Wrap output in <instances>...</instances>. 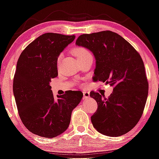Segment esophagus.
I'll use <instances>...</instances> for the list:
<instances>
[{"mask_svg": "<svg viewBox=\"0 0 159 159\" xmlns=\"http://www.w3.org/2000/svg\"><path fill=\"white\" fill-rule=\"evenodd\" d=\"M83 93H84V99H88L90 97V93H89V92L84 91V92H83Z\"/></svg>", "mask_w": 159, "mask_h": 159, "instance_id": "34e87169", "label": "esophagus"}]
</instances>
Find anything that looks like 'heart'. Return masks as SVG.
<instances>
[{
	"instance_id": "b5f03b06",
	"label": "heart",
	"mask_w": 159,
	"mask_h": 159,
	"mask_svg": "<svg viewBox=\"0 0 159 159\" xmlns=\"http://www.w3.org/2000/svg\"><path fill=\"white\" fill-rule=\"evenodd\" d=\"M72 52L73 55H74L75 56V58H77V60L84 58L85 57L91 55L89 53V51H88L86 48H84V47H82V46L75 47V48H74L72 50ZM60 60H61V56H58V59H57V63H58V65L59 64Z\"/></svg>"
}]
</instances>
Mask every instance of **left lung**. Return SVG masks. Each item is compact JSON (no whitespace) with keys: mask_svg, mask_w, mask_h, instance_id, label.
<instances>
[{"mask_svg":"<svg viewBox=\"0 0 159 159\" xmlns=\"http://www.w3.org/2000/svg\"><path fill=\"white\" fill-rule=\"evenodd\" d=\"M75 44L93 52L96 58L93 81L113 86L108 98L97 92L90 96L98 104L91 116L93 127L108 136H119L140 120L148 97V83L140 54L116 33L103 30L79 36Z\"/></svg>","mask_w":159,"mask_h":159,"instance_id":"8db88e82","label":"left lung"}]
</instances>
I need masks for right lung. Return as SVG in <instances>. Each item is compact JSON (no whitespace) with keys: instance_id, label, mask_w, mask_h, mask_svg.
<instances>
[{"instance_id":"right-lung-1","label":"right lung","mask_w":159,"mask_h":159,"mask_svg":"<svg viewBox=\"0 0 159 159\" xmlns=\"http://www.w3.org/2000/svg\"><path fill=\"white\" fill-rule=\"evenodd\" d=\"M75 35L46 33L30 43L19 56L13 78V94L19 116L33 134L54 138L68 129L80 91L53 97L50 82L58 76L59 54Z\"/></svg>"}]
</instances>
